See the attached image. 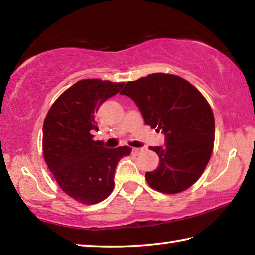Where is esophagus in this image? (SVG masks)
Here are the masks:
<instances>
[{"label": "esophagus", "mask_w": 255, "mask_h": 255, "mask_svg": "<svg viewBox=\"0 0 255 255\" xmlns=\"http://www.w3.org/2000/svg\"><path fill=\"white\" fill-rule=\"evenodd\" d=\"M143 152V149L142 147H134V149H132V154H140Z\"/></svg>", "instance_id": "obj_1"}]
</instances>
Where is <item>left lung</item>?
Returning a JSON list of instances; mask_svg holds the SVG:
<instances>
[{"instance_id": "obj_1", "label": "left lung", "mask_w": 255, "mask_h": 255, "mask_svg": "<svg viewBox=\"0 0 255 255\" xmlns=\"http://www.w3.org/2000/svg\"><path fill=\"white\" fill-rule=\"evenodd\" d=\"M120 94L135 102L146 125L165 135L164 146H150L159 166L145 174L147 184L172 195L196 183L210 161L215 134L213 111L200 91L177 75L153 73L127 82Z\"/></svg>"}]
</instances>
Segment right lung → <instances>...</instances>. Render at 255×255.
Segmentation results:
<instances>
[{"label": "right lung", "mask_w": 255, "mask_h": 255, "mask_svg": "<svg viewBox=\"0 0 255 255\" xmlns=\"http://www.w3.org/2000/svg\"><path fill=\"white\" fill-rule=\"evenodd\" d=\"M124 82L80 80L51 105L43 123V157L64 192L85 205L101 203L115 188V172L129 146L106 149L94 140L100 106L119 93Z\"/></svg>", "instance_id": "add662e5"}]
</instances>
